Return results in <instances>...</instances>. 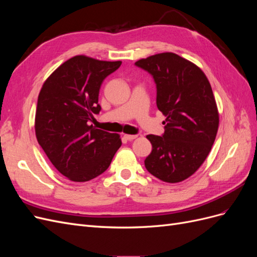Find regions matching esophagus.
Listing matches in <instances>:
<instances>
[{
	"label": "esophagus",
	"instance_id": "esophagus-1",
	"mask_svg": "<svg viewBox=\"0 0 257 257\" xmlns=\"http://www.w3.org/2000/svg\"><path fill=\"white\" fill-rule=\"evenodd\" d=\"M136 137H137V135H128V134H127V135L125 134V135H124V136H123V138H124V139H125V141H128V142H131V141H133V139H135Z\"/></svg>",
	"mask_w": 257,
	"mask_h": 257
}]
</instances>
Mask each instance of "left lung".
Returning a JSON list of instances; mask_svg holds the SVG:
<instances>
[{
	"label": "left lung",
	"mask_w": 257,
	"mask_h": 257,
	"mask_svg": "<svg viewBox=\"0 0 257 257\" xmlns=\"http://www.w3.org/2000/svg\"><path fill=\"white\" fill-rule=\"evenodd\" d=\"M135 65L153 77L157 106L166 116L164 134L147 136L152 151L145 166L162 181L181 182L203 164L215 141L219 112L211 85L198 66L173 52Z\"/></svg>",
	"instance_id": "8db88e82"
}]
</instances>
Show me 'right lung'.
I'll list each match as a JSON object with an SVG mask.
<instances>
[{"mask_svg":"<svg viewBox=\"0 0 257 257\" xmlns=\"http://www.w3.org/2000/svg\"><path fill=\"white\" fill-rule=\"evenodd\" d=\"M121 63L76 56L43 84L35 114L36 138L53 166L69 180L84 182L102 175L122 145L118 134L90 124L102 109L100 85Z\"/></svg>","mask_w":257,"mask_h":257,"instance_id":"1","label":"right lung"}]
</instances>
